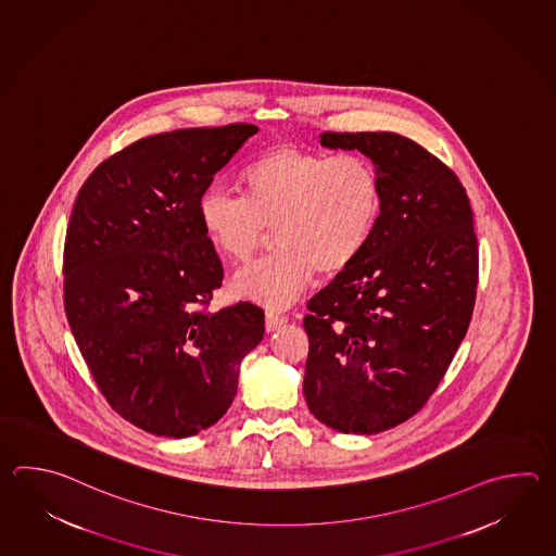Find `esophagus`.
Instances as JSON below:
<instances>
[{"label": "esophagus", "instance_id": "1", "mask_svg": "<svg viewBox=\"0 0 556 556\" xmlns=\"http://www.w3.org/2000/svg\"><path fill=\"white\" fill-rule=\"evenodd\" d=\"M285 323H287V315L275 313V311H267V315H265V327H267V330L279 329Z\"/></svg>", "mask_w": 556, "mask_h": 556}]
</instances>
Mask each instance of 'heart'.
Returning a JSON list of instances; mask_svg holds the SVG:
<instances>
[{"label":"heart","mask_w":556,"mask_h":556,"mask_svg":"<svg viewBox=\"0 0 556 556\" xmlns=\"http://www.w3.org/2000/svg\"><path fill=\"white\" fill-rule=\"evenodd\" d=\"M241 195L210 188L198 219L212 248L243 265L275 231L277 253L239 273V295L287 306L315 271L332 277L361 257L382 207L372 162L354 152L327 156L277 147L251 160L238 178Z\"/></svg>","instance_id":"b5f03b06"}]
</instances>
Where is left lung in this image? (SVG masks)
<instances>
[{
  "instance_id": "obj_1",
  "label": "left lung",
  "mask_w": 556,
  "mask_h": 556,
  "mask_svg": "<svg viewBox=\"0 0 556 556\" xmlns=\"http://www.w3.org/2000/svg\"><path fill=\"white\" fill-rule=\"evenodd\" d=\"M376 164L382 207L361 257L306 301L303 394L342 433H380L424 408L464 340L479 281L464 184L394 132H323Z\"/></svg>"
}]
</instances>
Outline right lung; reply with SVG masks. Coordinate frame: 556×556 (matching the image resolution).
I'll return each instance as SVG.
<instances>
[{
	"label": "right lung",
	"instance_id": "add662e5",
	"mask_svg": "<svg viewBox=\"0 0 556 556\" xmlns=\"http://www.w3.org/2000/svg\"><path fill=\"white\" fill-rule=\"evenodd\" d=\"M257 126L180 128L102 160L80 186L63 250V305L92 380L140 430L188 438L238 392L265 332L250 301L210 311L224 267L198 202Z\"/></svg>",
	"mask_w": 556,
	"mask_h": 556
}]
</instances>
